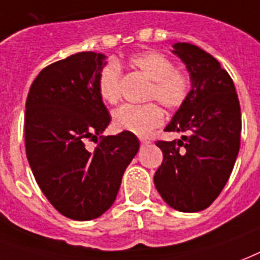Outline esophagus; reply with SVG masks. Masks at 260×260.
<instances>
[{"label":"esophagus","instance_id":"esophagus-1","mask_svg":"<svg viewBox=\"0 0 260 260\" xmlns=\"http://www.w3.org/2000/svg\"><path fill=\"white\" fill-rule=\"evenodd\" d=\"M140 143H142V144H148V143H150V142H148L147 139H144V138H140Z\"/></svg>","mask_w":260,"mask_h":260}]
</instances>
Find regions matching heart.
<instances>
[{
  "instance_id": "heart-1",
  "label": "heart",
  "mask_w": 260,
  "mask_h": 260,
  "mask_svg": "<svg viewBox=\"0 0 260 260\" xmlns=\"http://www.w3.org/2000/svg\"><path fill=\"white\" fill-rule=\"evenodd\" d=\"M129 64L139 72L143 73L151 87L148 90V98H155L168 109H177L187 99L191 82L184 72L176 71L173 62L159 51H143L134 54ZM120 82L121 68L114 61L105 65L98 79L99 94L105 102L116 104L120 99ZM164 121V113L155 104L132 106L124 105L113 113V125L117 131L132 132L139 136L150 134L154 128Z\"/></svg>"
}]
</instances>
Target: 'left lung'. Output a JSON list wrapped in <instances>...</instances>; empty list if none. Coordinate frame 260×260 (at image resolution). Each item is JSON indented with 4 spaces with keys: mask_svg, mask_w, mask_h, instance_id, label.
<instances>
[{
    "mask_svg": "<svg viewBox=\"0 0 260 260\" xmlns=\"http://www.w3.org/2000/svg\"><path fill=\"white\" fill-rule=\"evenodd\" d=\"M172 53L185 65L191 90L165 131L189 136L156 142L164 161L154 184L172 209L196 213L217 199L233 170L240 148V104L233 80L213 55L187 42L174 43Z\"/></svg>",
    "mask_w": 260,
    "mask_h": 260,
    "instance_id": "obj_1",
    "label": "left lung"
}]
</instances>
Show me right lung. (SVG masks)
Masks as SVG:
<instances>
[{
	"label": "right lung",
	"instance_id": "add662e5",
	"mask_svg": "<svg viewBox=\"0 0 260 260\" xmlns=\"http://www.w3.org/2000/svg\"><path fill=\"white\" fill-rule=\"evenodd\" d=\"M106 55L83 51L41 71L25 102V152L38 185L71 219L101 217L116 201L122 174L139 151L132 132L101 136L94 151L86 139L104 134L112 117L99 94Z\"/></svg>",
	"mask_w": 260,
	"mask_h": 260
}]
</instances>
